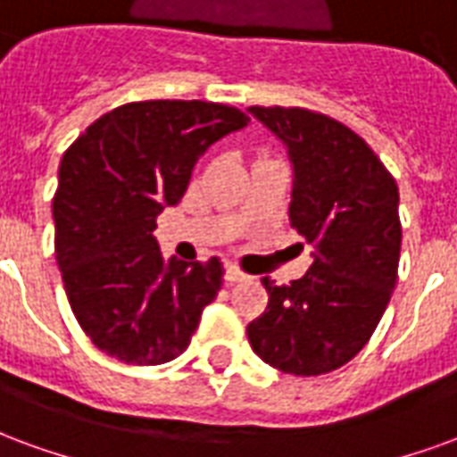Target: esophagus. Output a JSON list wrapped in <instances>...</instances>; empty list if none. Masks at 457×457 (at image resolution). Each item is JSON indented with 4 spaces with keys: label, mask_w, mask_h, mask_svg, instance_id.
Returning <instances> with one entry per match:
<instances>
[{
    "label": "esophagus",
    "mask_w": 457,
    "mask_h": 457,
    "mask_svg": "<svg viewBox=\"0 0 457 457\" xmlns=\"http://www.w3.org/2000/svg\"><path fill=\"white\" fill-rule=\"evenodd\" d=\"M224 278H226V282H241V279H245V272H243L238 265H231V262H228V265H226Z\"/></svg>",
    "instance_id": "obj_1"
}]
</instances>
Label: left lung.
<instances>
[{"label":"left lung","instance_id":"obj_1","mask_svg":"<svg viewBox=\"0 0 457 457\" xmlns=\"http://www.w3.org/2000/svg\"><path fill=\"white\" fill-rule=\"evenodd\" d=\"M287 145L292 228L314 245L302 279L262 278L268 309L248 324L253 351L272 368L312 378L353 361L378 328L397 282L399 189L361 136L302 106H251Z\"/></svg>","mask_w":457,"mask_h":457}]
</instances>
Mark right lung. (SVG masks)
I'll return each mask as SVG.
<instances>
[{"label": "right lung", "instance_id": "right-lung-1", "mask_svg": "<svg viewBox=\"0 0 457 457\" xmlns=\"http://www.w3.org/2000/svg\"><path fill=\"white\" fill-rule=\"evenodd\" d=\"M248 121L216 102H131L65 151L53 196L55 261L70 309L99 351L160 365L189 345L224 265L162 261L155 216L187 192L199 155Z\"/></svg>", "mask_w": 457, "mask_h": 457}]
</instances>
